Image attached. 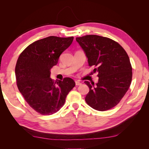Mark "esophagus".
Masks as SVG:
<instances>
[{"instance_id": "esophagus-1", "label": "esophagus", "mask_w": 149, "mask_h": 149, "mask_svg": "<svg viewBox=\"0 0 149 149\" xmlns=\"http://www.w3.org/2000/svg\"><path fill=\"white\" fill-rule=\"evenodd\" d=\"M75 84L76 86H79V85H81V83L78 81H75Z\"/></svg>"}]
</instances>
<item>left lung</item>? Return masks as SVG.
<instances>
[{"label":"left lung","instance_id":"1","mask_svg":"<svg viewBox=\"0 0 149 149\" xmlns=\"http://www.w3.org/2000/svg\"><path fill=\"white\" fill-rule=\"evenodd\" d=\"M90 67L97 72V83L84 81L89 88L85 97L88 104L100 111L116 106L131 83L132 72L129 58L120 45L109 38L96 35L77 37Z\"/></svg>","mask_w":149,"mask_h":149}]
</instances>
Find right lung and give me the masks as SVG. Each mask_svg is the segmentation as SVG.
Returning <instances> with one entry per match:
<instances>
[{
  "instance_id": "1",
  "label": "right lung",
  "mask_w": 149,
  "mask_h": 149,
  "mask_svg": "<svg viewBox=\"0 0 149 149\" xmlns=\"http://www.w3.org/2000/svg\"><path fill=\"white\" fill-rule=\"evenodd\" d=\"M74 37L49 36L30 44L17 61L15 73L17 87L29 106L38 113L52 115L64 105L68 94L75 83L70 78L55 83L51 69Z\"/></svg>"
}]
</instances>
